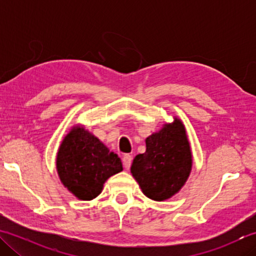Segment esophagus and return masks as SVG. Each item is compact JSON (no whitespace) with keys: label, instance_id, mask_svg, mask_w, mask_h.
<instances>
[{"label":"esophagus","instance_id":"esophagus-1","mask_svg":"<svg viewBox=\"0 0 256 256\" xmlns=\"http://www.w3.org/2000/svg\"><path fill=\"white\" fill-rule=\"evenodd\" d=\"M122 162L124 167L126 168V170H130V167H131V164H132V156L131 155H124L123 158H122Z\"/></svg>","mask_w":256,"mask_h":256}]
</instances>
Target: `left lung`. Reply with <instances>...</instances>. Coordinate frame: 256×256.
I'll return each mask as SVG.
<instances>
[{
	"label": "left lung",
	"instance_id": "obj_1",
	"mask_svg": "<svg viewBox=\"0 0 256 256\" xmlns=\"http://www.w3.org/2000/svg\"><path fill=\"white\" fill-rule=\"evenodd\" d=\"M146 150L135 156L131 172L143 194L164 201L179 192L192 168V153L180 118L165 123L145 140Z\"/></svg>",
	"mask_w": 256,
	"mask_h": 256
}]
</instances>
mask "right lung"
Segmentation results:
<instances>
[{"label":"right lung","mask_w":256,"mask_h":256,"mask_svg":"<svg viewBox=\"0 0 256 256\" xmlns=\"http://www.w3.org/2000/svg\"><path fill=\"white\" fill-rule=\"evenodd\" d=\"M56 168L64 188L84 201L98 197L108 179L123 170L120 157L80 124L59 145Z\"/></svg>","instance_id":"1"}]
</instances>
